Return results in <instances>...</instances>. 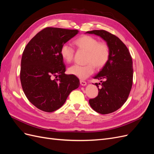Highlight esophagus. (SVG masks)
I'll return each instance as SVG.
<instances>
[{
	"instance_id": "esophagus-1",
	"label": "esophagus",
	"mask_w": 154,
	"mask_h": 154,
	"mask_svg": "<svg viewBox=\"0 0 154 154\" xmlns=\"http://www.w3.org/2000/svg\"><path fill=\"white\" fill-rule=\"evenodd\" d=\"M80 82V84H81L82 86H85V85H87V82H86L85 81H84V80H81Z\"/></svg>"
}]
</instances>
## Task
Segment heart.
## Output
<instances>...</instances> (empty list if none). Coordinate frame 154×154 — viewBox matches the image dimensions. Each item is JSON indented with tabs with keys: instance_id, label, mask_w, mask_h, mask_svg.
<instances>
[{
	"instance_id": "heart-1",
	"label": "heart",
	"mask_w": 154,
	"mask_h": 154,
	"mask_svg": "<svg viewBox=\"0 0 154 154\" xmlns=\"http://www.w3.org/2000/svg\"><path fill=\"white\" fill-rule=\"evenodd\" d=\"M76 47L87 51L85 66L74 65L69 69V72L80 79H85L93 73L94 66L97 69L103 67L108 63L110 50L109 45L100 42L95 37L89 35H83L73 41ZM60 54L65 62L70 63L74 58V49L67 44H63L60 48Z\"/></svg>"
}]
</instances>
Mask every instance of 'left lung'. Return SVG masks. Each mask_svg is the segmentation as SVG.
<instances>
[{"label":"left lung","mask_w":154,"mask_h":154,"mask_svg":"<svg viewBox=\"0 0 154 154\" xmlns=\"http://www.w3.org/2000/svg\"><path fill=\"white\" fill-rule=\"evenodd\" d=\"M87 33L101 36L109 45L110 56L108 63L94 76L101 81L98 94L89 100L92 109L101 114L117 110L127 100L133 83V63L127 46L118 36L105 30H93ZM100 83H99V85ZM99 87L97 83H95Z\"/></svg>","instance_id":"left-lung-1"}]
</instances>
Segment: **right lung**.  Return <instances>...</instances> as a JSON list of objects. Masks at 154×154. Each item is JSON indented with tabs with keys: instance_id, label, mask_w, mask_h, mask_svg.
Here are the masks:
<instances>
[{
	"instance_id": "right-lung-1",
	"label": "right lung",
	"mask_w": 154,
	"mask_h": 154,
	"mask_svg": "<svg viewBox=\"0 0 154 154\" xmlns=\"http://www.w3.org/2000/svg\"><path fill=\"white\" fill-rule=\"evenodd\" d=\"M78 32L45 27L23 51L20 73L22 89L28 100L41 110L52 112L58 110L80 85L76 76L65 74L66 67L60 53L62 45Z\"/></svg>"
}]
</instances>
